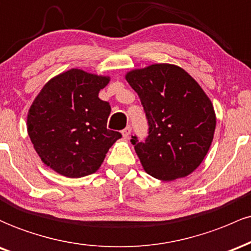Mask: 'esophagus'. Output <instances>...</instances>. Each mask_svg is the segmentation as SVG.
<instances>
[{"label": "esophagus", "mask_w": 251, "mask_h": 251, "mask_svg": "<svg viewBox=\"0 0 251 251\" xmlns=\"http://www.w3.org/2000/svg\"><path fill=\"white\" fill-rule=\"evenodd\" d=\"M130 133H131L130 126H126V128H125L122 130V135H123V137H125V139H128L129 135H130Z\"/></svg>", "instance_id": "1"}]
</instances>
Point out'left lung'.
Masks as SVG:
<instances>
[{
  "label": "left lung",
  "instance_id": "1",
  "mask_svg": "<svg viewBox=\"0 0 251 251\" xmlns=\"http://www.w3.org/2000/svg\"><path fill=\"white\" fill-rule=\"evenodd\" d=\"M148 121V136L131 143L149 176L172 181L188 176L209 151L216 129L210 98L181 67L154 64L126 73Z\"/></svg>",
  "mask_w": 251,
  "mask_h": 251
}]
</instances>
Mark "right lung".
<instances>
[{"label": "right lung", "instance_id": "right-lung-1", "mask_svg": "<svg viewBox=\"0 0 251 251\" xmlns=\"http://www.w3.org/2000/svg\"><path fill=\"white\" fill-rule=\"evenodd\" d=\"M109 77L72 69L52 78L30 105L27 130L42 162L67 178L95 173L121 133L106 129Z\"/></svg>", "mask_w": 251, "mask_h": 251}]
</instances>
